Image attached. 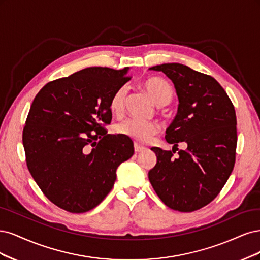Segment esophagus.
I'll return each instance as SVG.
<instances>
[{
    "mask_svg": "<svg viewBox=\"0 0 260 260\" xmlns=\"http://www.w3.org/2000/svg\"><path fill=\"white\" fill-rule=\"evenodd\" d=\"M134 150H135L136 153H140V152H144L146 148L142 147V146H139L138 144H135V145H134Z\"/></svg>",
    "mask_w": 260,
    "mask_h": 260,
    "instance_id": "34e87169",
    "label": "esophagus"
}]
</instances>
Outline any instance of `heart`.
<instances>
[{"mask_svg": "<svg viewBox=\"0 0 260 260\" xmlns=\"http://www.w3.org/2000/svg\"><path fill=\"white\" fill-rule=\"evenodd\" d=\"M141 86L150 96L155 105L165 106L169 104L174 96V88L169 82L160 77H148L141 82ZM127 89L121 86L115 89L109 102V110L116 116H120L124 111L125 99ZM161 126L155 121H141L137 119H126L116 126V132L120 135L126 136L138 142H148L156 134L160 133Z\"/></svg>", "mask_w": 260, "mask_h": 260, "instance_id": "1", "label": "heart"}]
</instances>
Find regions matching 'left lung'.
Masks as SVG:
<instances>
[{
  "label": "left lung",
  "instance_id": "1",
  "mask_svg": "<svg viewBox=\"0 0 260 260\" xmlns=\"http://www.w3.org/2000/svg\"><path fill=\"white\" fill-rule=\"evenodd\" d=\"M174 83L179 106L166 129L173 151L151 148L157 161L149 180L162 202L178 212H194L219 194L236 163L237 116L225 90L211 75L180 63L150 68ZM178 142L188 147L173 157Z\"/></svg>",
  "mask_w": 260,
  "mask_h": 260
}]
</instances>
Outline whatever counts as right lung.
I'll use <instances>...</instances> for the list:
<instances>
[{
	"label": "right lung",
	"mask_w": 260,
	"mask_h": 260,
	"mask_svg": "<svg viewBox=\"0 0 260 260\" xmlns=\"http://www.w3.org/2000/svg\"><path fill=\"white\" fill-rule=\"evenodd\" d=\"M126 72L89 67L48 82L33 99L22 131L28 170L67 212L96 207L111 191L116 169L134 154L129 138L105 128L112 94L131 80Z\"/></svg>",
	"instance_id": "right-lung-1"
}]
</instances>
